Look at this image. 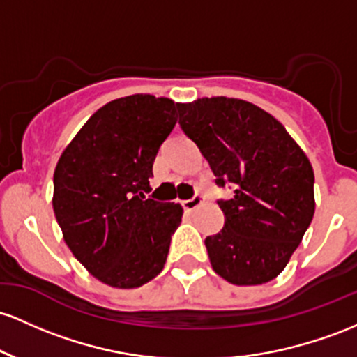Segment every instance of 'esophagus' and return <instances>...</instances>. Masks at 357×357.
Here are the masks:
<instances>
[{
  "instance_id": "34e87169",
  "label": "esophagus",
  "mask_w": 357,
  "mask_h": 357,
  "mask_svg": "<svg viewBox=\"0 0 357 357\" xmlns=\"http://www.w3.org/2000/svg\"><path fill=\"white\" fill-rule=\"evenodd\" d=\"M204 202V197L200 194H195L194 197H190V199H185V200H182V207L185 211H194L195 207H199L200 204Z\"/></svg>"
}]
</instances>
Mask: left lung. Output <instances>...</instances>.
I'll return each mask as SVG.
<instances>
[{
    "label": "left lung",
    "instance_id": "1",
    "mask_svg": "<svg viewBox=\"0 0 357 357\" xmlns=\"http://www.w3.org/2000/svg\"><path fill=\"white\" fill-rule=\"evenodd\" d=\"M178 125L209 162L224 227L207 236L211 265L234 285L278 276L297 250L315 211L314 170L285 126L255 104L204 98L178 104Z\"/></svg>",
    "mask_w": 357,
    "mask_h": 357
}]
</instances>
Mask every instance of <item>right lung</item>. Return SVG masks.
I'll list each match as a JSON object with an SVG mask.
<instances>
[{"instance_id": "add662e5", "label": "right lung", "mask_w": 357, "mask_h": 357, "mask_svg": "<svg viewBox=\"0 0 357 357\" xmlns=\"http://www.w3.org/2000/svg\"><path fill=\"white\" fill-rule=\"evenodd\" d=\"M167 98L107 102L63 150L54 174V212L67 246L91 275L114 288L153 280L182 221L175 202L146 199L158 148L177 123Z\"/></svg>"}]
</instances>
